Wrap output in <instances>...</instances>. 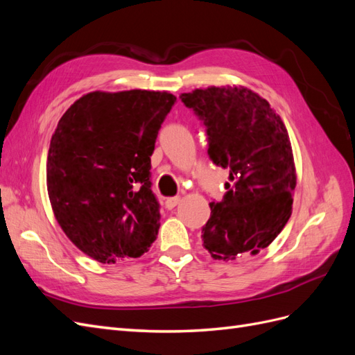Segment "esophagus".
I'll use <instances>...</instances> for the list:
<instances>
[{
  "label": "esophagus",
  "mask_w": 355,
  "mask_h": 355,
  "mask_svg": "<svg viewBox=\"0 0 355 355\" xmlns=\"http://www.w3.org/2000/svg\"><path fill=\"white\" fill-rule=\"evenodd\" d=\"M179 202H180V198H179V197L167 198V200H166V207H167L168 210H171V209H175Z\"/></svg>",
  "instance_id": "esophagus-1"
}]
</instances>
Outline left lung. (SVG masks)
I'll return each instance as SVG.
<instances>
[{"label":"left lung","instance_id":"left-lung-1","mask_svg":"<svg viewBox=\"0 0 355 355\" xmlns=\"http://www.w3.org/2000/svg\"><path fill=\"white\" fill-rule=\"evenodd\" d=\"M179 98L206 125L210 159L230 167L234 180L220 202H210L204 249L227 262L257 254L292 214L296 168L287 128L268 101L243 85H213Z\"/></svg>","mask_w":355,"mask_h":355}]
</instances>
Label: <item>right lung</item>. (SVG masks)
I'll use <instances>...</instances> for the list:
<instances>
[{"instance_id":"right-lung-1","label":"right lung","mask_w":355,"mask_h":355,"mask_svg":"<svg viewBox=\"0 0 355 355\" xmlns=\"http://www.w3.org/2000/svg\"><path fill=\"white\" fill-rule=\"evenodd\" d=\"M176 102L167 92H92L75 101L51 136L47 191L67 237L94 261L149 250L159 228L151 155Z\"/></svg>"}]
</instances>
